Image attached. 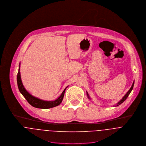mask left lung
Instances as JSON below:
<instances>
[{
	"label": "left lung",
	"instance_id": "8db88e82",
	"mask_svg": "<svg viewBox=\"0 0 146 146\" xmlns=\"http://www.w3.org/2000/svg\"><path fill=\"white\" fill-rule=\"evenodd\" d=\"M134 81L133 82V84H132V86H131V88H130L129 90L128 91V92L125 95V96H124V97H123V98L117 103V104H116V105H115V106H119V105H120L121 104H122L127 98V97L128 96H129V95L130 94V93L131 92V90H133V86H134ZM87 96H88V98H90V96H89V95H88V92H87Z\"/></svg>",
	"mask_w": 146,
	"mask_h": 146
}]
</instances>
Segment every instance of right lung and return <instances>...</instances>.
Wrapping results in <instances>:
<instances>
[{"label":"right lung","mask_w":146,"mask_h":146,"mask_svg":"<svg viewBox=\"0 0 146 146\" xmlns=\"http://www.w3.org/2000/svg\"><path fill=\"white\" fill-rule=\"evenodd\" d=\"M17 80L18 87L20 92L26 99L28 102L35 108L46 109H49V108L57 106L59 105L62 102V100L64 96L66 88L62 92V94H61V95L60 96V97L57 98L56 100L52 101H44V100H40L38 98L33 96L26 90L21 81V74H20V68H19V69H18V72L17 76Z\"/></svg>","instance_id":"1"}]
</instances>
